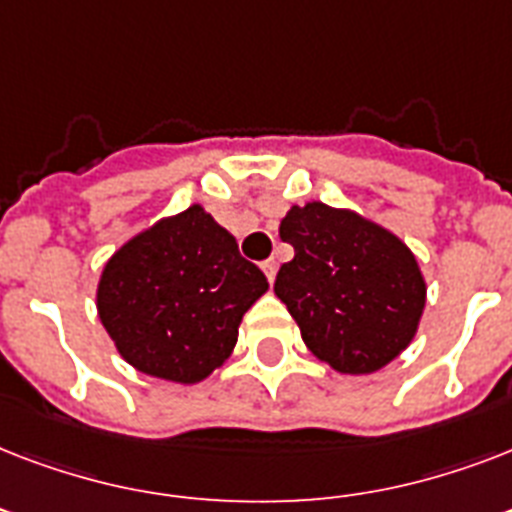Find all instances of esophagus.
Here are the masks:
<instances>
[{"instance_id": "esophagus-1", "label": "esophagus", "mask_w": 512, "mask_h": 512, "mask_svg": "<svg viewBox=\"0 0 512 512\" xmlns=\"http://www.w3.org/2000/svg\"><path fill=\"white\" fill-rule=\"evenodd\" d=\"M260 268H263V273L268 276V281L276 279V268H279V265H276V260H273V257L263 260V263H260Z\"/></svg>"}]
</instances>
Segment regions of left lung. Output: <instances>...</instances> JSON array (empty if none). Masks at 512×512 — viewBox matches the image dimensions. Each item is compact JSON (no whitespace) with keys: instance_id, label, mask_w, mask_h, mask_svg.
Wrapping results in <instances>:
<instances>
[{"instance_id":"left-lung-1","label":"left lung","mask_w":512,"mask_h":512,"mask_svg":"<svg viewBox=\"0 0 512 512\" xmlns=\"http://www.w3.org/2000/svg\"><path fill=\"white\" fill-rule=\"evenodd\" d=\"M279 236L295 257L279 268L273 292L313 356L342 374H369L412 342L425 281L401 239L321 201L289 209Z\"/></svg>"}]
</instances>
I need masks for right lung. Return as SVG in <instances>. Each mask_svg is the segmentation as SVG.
Instances as JSON below:
<instances>
[{
  "instance_id": "add662e5",
  "label": "right lung",
  "mask_w": 512,
  "mask_h": 512,
  "mask_svg": "<svg viewBox=\"0 0 512 512\" xmlns=\"http://www.w3.org/2000/svg\"><path fill=\"white\" fill-rule=\"evenodd\" d=\"M265 289L231 233L193 204L108 260L98 313L127 364L188 385L231 356L241 316Z\"/></svg>"
}]
</instances>
